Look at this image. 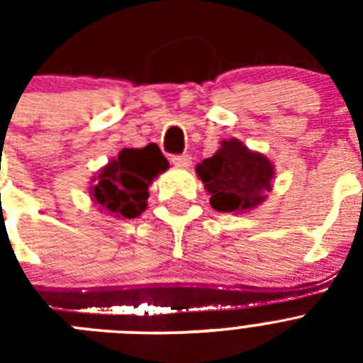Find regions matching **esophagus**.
Instances as JSON below:
<instances>
[{
	"label": "esophagus",
	"instance_id": "1",
	"mask_svg": "<svg viewBox=\"0 0 363 363\" xmlns=\"http://www.w3.org/2000/svg\"><path fill=\"white\" fill-rule=\"evenodd\" d=\"M172 165L176 167H182V169H185V167H189L192 163V158L189 156V154H174L171 158Z\"/></svg>",
	"mask_w": 363,
	"mask_h": 363
}]
</instances>
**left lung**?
Here are the masks:
<instances>
[{
	"label": "left lung",
	"mask_w": 363,
	"mask_h": 363,
	"mask_svg": "<svg viewBox=\"0 0 363 363\" xmlns=\"http://www.w3.org/2000/svg\"><path fill=\"white\" fill-rule=\"evenodd\" d=\"M196 172L211 194L213 209L220 213H242L262 203L274 176L271 162L238 140L221 142V149L203 160Z\"/></svg>",
	"instance_id": "8db88e82"
}]
</instances>
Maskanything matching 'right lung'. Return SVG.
Masks as SVG:
<instances>
[{"instance_id": "1", "label": "right lung", "mask_w": 363, "mask_h": 363, "mask_svg": "<svg viewBox=\"0 0 363 363\" xmlns=\"http://www.w3.org/2000/svg\"><path fill=\"white\" fill-rule=\"evenodd\" d=\"M167 167L169 162L154 143L143 149H123L94 179L92 200L116 216H140L147 207L150 182Z\"/></svg>"}]
</instances>
